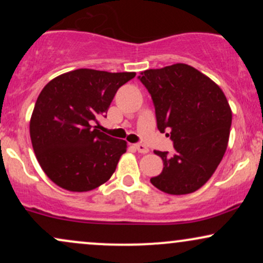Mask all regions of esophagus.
Wrapping results in <instances>:
<instances>
[{
	"label": "esophagus",
	"mask_w": 263,
	"mask_h": 263,
	"mask_svg": "<svg viewBox=\"0 0 263 263\" xmlns=\"http://www.w3.org/2000/svg\"><path fill=\"white\" fill-rule=\"evenodd\" d=\"M135 148L138 151V152L140 153H148L149 152V149L147 148L146 146H144V144H142V143H137V144H135Z\"/></svg>",
	"instance_id": "34e87169"
}]
</instances>
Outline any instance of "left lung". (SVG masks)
Here are the masks:
<instances>
[{"label":"left lung","mask_w":263,"mask_h":263,"mask_svg":"<svg viewBox=\"0 0 263 263\" xmlns=\"http://www.w3.org/2000/svg\"><path fill=\"white\" fill-rule=\"evenodd\" d=\"M152 96L157 127L170 131L173 157L155 151L163 161L151 183L167 194L183 195L204 185L228 147L232 112L225 93L210 78L183 63L148 69L138 77Z\"/></svg>","instance_id":"1"}]
</instances>
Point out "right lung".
Instances as JSON below:
<instances>
[{
  "label": "right lung",
  "mask_w": 263,
  "mask_h": 263,
  "mask_svg": "<svg viewBox=\"0 0 263 263\" xmlns=\"http://www.w3.org/2000/svg\"><path fill=\"white\" fill-rule=\"evenodd\" d=\"M136 73L77 69L54 78L34 105L29 134L42 170L60 188L89 192L114 174L127 142L100 132L115 93Z\"/></svg>",
  "instance_id": "right-lung-1"
}]
</instances>
